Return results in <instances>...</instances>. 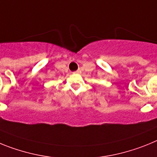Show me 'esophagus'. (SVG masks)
<instances>
[{
  "label": "esophagus",
  "instance_id": "esophagus-1",
  "mask_svg": "<svg viewBox=\"0 0 157 157\" xmlns=\"http://www.w3.org/2000/svg\"><path fill=\"white\" fill-rule=\"evenodd\" d=\"M79 72H80V71H79V70L76 71V73H79Z\"/></svg>",
  "mask_w": 157,
  "mask_h": 157
}]
</instances>
